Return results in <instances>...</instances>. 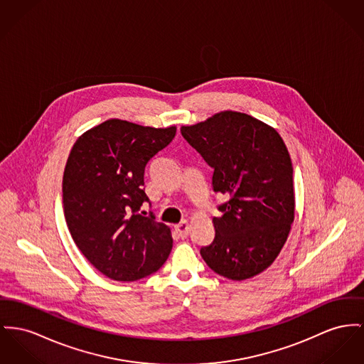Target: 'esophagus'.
<instances>
[{"label":"esophagus","mask_w":364,"mask_h":364,"mask_svg":"<svg viewBox=\"0 0 364 364\" xmlns=\"http://www.w3.org/2000/svg\"><path fill=\"white\" fill-rule=\"evenodd\" d=\"M189 232H191V225H189L188 220H182L181 223H178V225L175 226V233H176L178 237H181V239H186L188 235H189Z\"/></svg>","instance_id":"esophagus-1"}]
</instances>
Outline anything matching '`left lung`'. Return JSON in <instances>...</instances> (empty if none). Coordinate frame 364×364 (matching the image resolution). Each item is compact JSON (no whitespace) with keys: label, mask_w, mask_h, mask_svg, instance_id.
Listing matches in <instances>:
<instances>
[{"label":"left lung","mask_w":364,"mask_h":364,"mask_svg":"<svg viewBox=\"0 0 364 364\" xmlns=\"http://www.w3.org/2000/svg\"><path fill=\"white\" fill-rule=\"evenodd\" d=\"M182 136L213 167V189L228 194L215 237L200 254L215 273L251 279L273 264L294 222L290 154L279 132L245 113L220 112L183 125Z\"/></svg>","instance_id":"8db88e82"}]
</instances>
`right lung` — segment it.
Returning <instances> with one entry per match:
<instances>
[{
	"label": "right lung",
	"instance_id": "add662e5",
	"mask_svg": "<svg viewBox=\"0 0 364 364\" xmlns=\"http://www.w3.org/2000/svg\"><path fill=\"white\" fill-rule=\"evenodd\" d=\"M175 134V125L110 119L84 132L69 154L62 182L68 228L82 255L112 280H139L170 255V228L139 210L149 201L146 164Z\"/></svg>",
	"mask_w": 364,
	"mask_h": 364
}]
</instances>
